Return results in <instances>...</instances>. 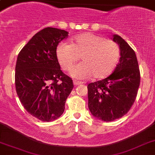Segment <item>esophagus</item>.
Segmentation results:
<instances>
[{"label": "esophagus", "mask_w": 155, "mask_h": 155, "mask_svg": "<svg viewBox=\"0 0 155 155\" xmlns=\"http://www.w3.org/2000/svg\"><path fill=\"white\" fill-rule=\"evenodd\" d=\"M82 84V82L81 81H76V80H74V84L75 86L76 85H80V84Z\"/></svg>", "instance_id": "obj_1"}]
</instances>
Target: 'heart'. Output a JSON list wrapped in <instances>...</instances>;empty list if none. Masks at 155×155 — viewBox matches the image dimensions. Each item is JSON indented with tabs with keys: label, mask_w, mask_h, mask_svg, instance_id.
Masks as SVG:
<instances>
[{
	"label": "heart",
	"mask_w": 155,
	"mask_h": 155,
	"mask_svg": "<svg viewBox=\"0 0 155 155\" xmlns=\"http://www.w3.org/2000/svg\"><path fill=\"white\" fill-rule=\"evenodd\" d=\"M56 55L65 71H71L81 57L83 62L71 71L73 77L87 79L93 76L101 79L111 74L116 67L120 48L113 40L92 33H84L74 37L71 44L60 42L57 47Z\"/></svg>",
	"instance_id": "heart-1"
}]
</instances>
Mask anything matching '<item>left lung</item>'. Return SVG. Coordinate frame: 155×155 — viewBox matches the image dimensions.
I'll use <instances>...</instances> for the list:
<instances>
[{"instance_id": "left-lung-1", "label": "left lung", "mask_w": 155, "mask_h": 155, "mask_svg": "<svg viewBox=\"0 0 155 155\" xmlns=\"http://www.w3.org/2000/svg\"><path fill=\"white\" fill-rule=\"evenodd\" d=\"M120 48V59L113 73L103 80L90 83L88 107L104 121H113L126 115L135 101L140 75L136 54L122 37L113 35Z\"/></svg>"}]
</instances>
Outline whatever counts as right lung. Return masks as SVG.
Wrapping results in <instances>:
<instances>
[{
	"instance_id": "right-lung-1",
	"label": "right lung",
	"mask_w": 155,
	"mask_h": 155,
	"mask_svg": "<svg viewBox=\"0 0 155 155\" xmlns=\"http://www.w3.org/2000/svg\"><path fill=\"white\" fill-rule=\"evenodd\" d=\"M68 32L47 27L32 37L20 51L15 66V87L20 101L32 116L51 121L63 113L74 88L71 78L61 71L56 50Z\"/></svg>"
}]
</instances>
